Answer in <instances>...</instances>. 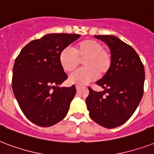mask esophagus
Returning <instances> with one entry per match:
<instances>
[{
  "label": "esophagus",
  "mask_w": 154,
  "mask_h": 154,
  "mask_svg": "<svg viewBox=\"0 0 154 154\" xmlns=\"http://www.w3.org/2000/svg\"><path fill=\"white\" fill-rule=\"evenodd\" d=\"M75 88H76V90L78 91L79 89L80 88V86H79V85H76V86H75Z\"/></svg>",
  "instance_id": "esophagus-1"
}]
</instances>
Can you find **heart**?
I'll use <instances>...</instances> for the list:
<instances>
[{"label":"heart","instance_id":"heart-1","mask_svg":"<svg viewBox=\"0 0 154 154\" xmlns=\"http://www.w3.org/2000/svg\"><path fill=\"white\" fill-rule=\"evenodd\" d=\"M82 60L84 68L75 71L69 77L71 83L83 85L103 75L108 71L112 64V56L99 42L86 39L72 47H66L61 51L59 62L66 72H71Z\"/></svg>","mask_w":154,"mask_h":154}]
</instances>
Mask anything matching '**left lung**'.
<instances>
[{
    "instance_id": "obj_1",
    "label": "left lung",
    "mask_w": 154,
    "mask_h": 154,
    "mask_svg": "<svg viewBox=\"0 0 154 154\" xmlns=\"http://www.w3.org/2000/svg\"><path fill=\"white\" fill-rule=\"evenodd\" d=\"M110 49L112 64L96 84L104 89L95 91L91 88L86 99L92 120L107 128L125 123L139 105L145 82V69L135 50L113 35H95Z\"/></svg>"
}]
</instances>
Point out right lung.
<instances>
[{"mask_svg":"<svg viewBox=\"0 0 154 154\" xmlns=\"http://www.w3.org/2000/svg\"><path fill=\"white\" fill-rule=\"evenodd\" d=\"M79 34H48L29 42L15 59L12 87L24 115L31 122L50 127L68 112L75 85L60 88L67 79L59 62L61 51Z\"/></svg>","mask_w":154,"mask_h":154,"instance_id":"right-lung-1","label":"right lung"}]
</instances>
